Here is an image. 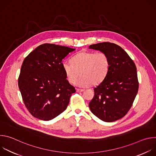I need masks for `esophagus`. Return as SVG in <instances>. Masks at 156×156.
Masks as SVG:
<instances>
[{"instance_id": "1", "label": "esophagus", "mask_w": 156, "mask_h": 156, "mask_svg": "<svg viewBox=\"0 0 156 156\" xmlns=\"http://www.w3.org/2000/svg\"><path fill=\"white\" fill-rule=\"evenodd\" d=\"M83 91H84V90H83V89H78V88L76 89V92H78V93L83 92Z\"/></svg>"}]
</instances>
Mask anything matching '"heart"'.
<instances>
[{
    "label": "heart",
    "instance_id": "b5f03b06",
    "mask_svg": "<svg viewBox=\"0 0 156 156\" xmlns=\"http://www.w3.org/2000/svg\"><path fill=\"white\" fill-rule=\"evenodd\" d=\"M62 68L68 81L74 83L81 75L76 84L80 87L96 86L107 76L110 68V60L104 52L82 51L76 54L72 62L64 61Z\"/></svg>",
    "mask_w": 156,
    "mask_h": 156
}]
</instances>
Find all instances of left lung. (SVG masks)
<instances>
[{"instance_id":"obj_1","label":"left lung","mask_w":156,"mask_h":156,"mask_svg":"<svg viewBox=\"0 0 156 156\" xmlns=\"http://www.w3.org/2000/svg\"><path fill=\"white\" fill-rule=\"evenodd\" d=\"M89 48L106 54L110 60L108 72L94 89V96L89 107L101 120L116 121L128 113L137 94L139 83L136 65L128 54L114 43H98Z\"/></svg>"}]
</instances>
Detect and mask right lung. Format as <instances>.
<instances>
[{
	"label": "right lung",
	"instance_id": "add662e5",
	"mask_svg": "<svg viewBox=\"0 0 156 156\" xmlns=\"http://www.w3.org/2000/svg\"><path fill=\"white\" fill-rule=\"evenodd\" d=\"M75 49L54 44H43L25 58L18 77L23 102L40 120H51L67 107L76 92L62 68V60Z\"/></svg>",
	"mask_w": 156,
	"mask_h": 156
}]
</instances>
